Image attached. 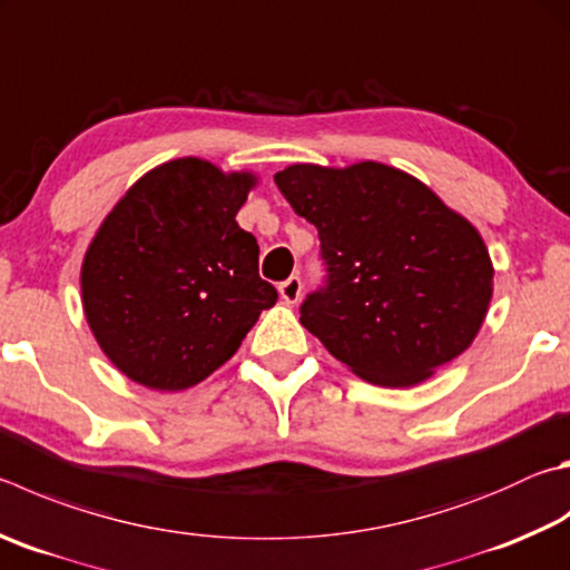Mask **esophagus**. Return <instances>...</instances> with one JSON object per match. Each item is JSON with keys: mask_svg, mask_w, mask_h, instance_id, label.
I'll return each instance as SVG.
<instances>
[{"mask_svg": "<svg viewBox=\"0 0 570 570\" xmlns=\"http://www.w3.org/2000/svg\"><path fill=\"white\" fill-rule=\"evenodd\" d=\"M302 278L298 276H288L286 282L278 286V294H282V298L286 304H296L298 298H302Z\"/></svg>", "mask_w": 570, "mask_h": 570, "instance_id": "1", "label": "esophagus"}]
</instances>
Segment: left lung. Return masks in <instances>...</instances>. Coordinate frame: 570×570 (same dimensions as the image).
Instances as JSON below:
<instances>
[{
    "label": "left lung",
    "instance_id": "left-lung-1",
    "mask_svg": "<svg viewBox=\"0 0 570 570\" xmlns=\"http://www.w3.org/2000/svg\"><path fill=\"white\" fill-rule=\"evenodd\" d=\"M274 181L318 229L328 286L306 298L302 324L331 356L368 384L409 389L473 344L493 262L436 191L381 161L292 164Z\"/></svg>",
    "mask_w": 570,
    "mask_h": 570
}]
</instances>
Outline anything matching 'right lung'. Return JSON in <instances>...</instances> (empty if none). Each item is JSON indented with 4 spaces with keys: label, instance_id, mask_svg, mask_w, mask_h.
Instances as JSON below:
<instances>
[{
    "label": "right lung",
    "instance_id": "right-lung-1",
    "mask_svg": "<svg viewBox=\"0 0 570 570\" xmlns=\"http://www.w3.org/2000/svg\"><path fill=\"white\" fill-rule=\"evenodd\" d=\"M258 174L199 157L134 181L81 262V308L99 348L134 384L184 391L224 366L276 288L236 214Z\"/></svg>",
    "mask_w": 570,
    "mask_h": 570
}]
</instances>
